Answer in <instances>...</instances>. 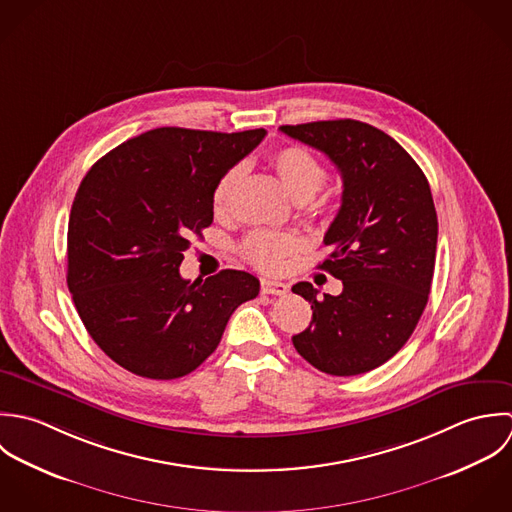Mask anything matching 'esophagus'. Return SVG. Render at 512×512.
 Listing matches in <instances>:
<instances>
[{"mask_svg":"<svg viewBox=\"0 0 512 512\" xmlns=\"http://www.w3.org/2000/svg\"><path fill=\"white\" fill-rule=\"evenodd\" d=\"M261 293H263V295H279V297H283V295L289 293V287H287L285 283H281V281L263 279V281H261Z\"/></svg>","mask_w":512,"mask_h":512,"instance_id":"1","label":"esophagus"}]
</instances>
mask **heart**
<instances>
[{"mask_svg": "<svg viewBox=\"0 0 512 512\" xmlns=\"http://www.w3.org/2000/svg\"><path fill=\"white\" fill-rule=\"evenodd\" d=\"M273 166L287 188V192L297 202H307L312 215H324L332 207L330 194H322L314 198V194L324 186L328 172L326 166L310 152L301 146L281 148L273 156ZM245 168L233 166L229 168L215 184L211 194L213 211L223 215L231 209L233 198L243 182ZM301 241L291 233H275V231H255L243 243L245 259L265 273H277L285 267L287 259L299 253Z\"/></svg>", "mask_w": 512, "mask_h": 512, "instance_id": "heart-1", "label": "heart"}]
</instances>
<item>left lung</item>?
<instances>
[{
	"mask_svg": "<svg viewBox=\"0 0 512 512\" xmlns=\"http://www.w3.org/2000/svg\"><path fill=\"white\" fill-rule=\"evenodd\" d=\"M281 130L324 152L342 176V205L318 269L342 281V293L318 297L307 283L312 320L293 336L297 352L330 376H356L388 362L415 330L429 299L437 213L425 174L386 132L352 118Z\"/></svg>",
	"mask_w": 512,
	"mask_h": 512,
	"instance_id": "left-lung-1",
	"label": "left lung"
}]
</instances>
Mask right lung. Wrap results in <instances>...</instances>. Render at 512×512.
I'll return each instance as SVG.
<instances>
[{
  "instance_id": "add662e5",
  "label": "right lung",
  "mask_w": 512,
  "mask_h": 512,
  "mask_svg": "<svg viewBox=\"0 0 512 512\" xmlns=\"http://www.w3.org/2000/svg\"><path fill=\"white\" fill-rule=\"evenodd\" d=\"M265 134L154 128L83 178L69 217L67 285L91 338L124 370L150 380L194 372L233 310L259 295L251 273L225 269L190 283L180 265L213 221L217 180Z\"/></svg>"
}]
</instances>
